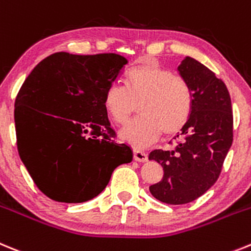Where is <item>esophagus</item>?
<instances>
[{
    "instance_id": "esophagus-1",
    "label": "esophagus",
    "mask_w": 251,
    "mask_h": 251,
    "mask_svg": "<svg viewBox=\"0 0 251 251\" xmlns=\"http://www.w3.org/2000/svg\"><path fill=\"white\" fill-rule=\"evenodd\" d=\"M134 160H136V161H140V162H145L148 161V153L144 152V151L141 150H134Z\"/></svg>"
}]
</instances>
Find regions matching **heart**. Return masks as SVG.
<instances>
[{"label": "heart", "instance_id": "b5f03b06", "mask_svg": "<svg viewBox=\"0 0 251 251\" xmlns=\"http://www.w3.org/2000/svg\"><path fill=\"white\" fill-rule=\"evenodd\" d=\"M125 86L110 85L103 107L114 123L124 125L136 112L141 116L120 131V137L135 148L146 146L162 134L174 136L187 125L194 110L190 83L151 60L131 66Z\"/></svg>", "mask_w": 251, "mask_h": 251}]
</instances>
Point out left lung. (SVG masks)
Listing matches in <instances>:
<instances>
[{
  "label": "left lung",
  "instance_id": "8db88e82",
  "mask_svg": "<svg viewBox=\"0 0 251 251\" xmlns=\"http://www.w3.org/2000/svg\"><path fill=\"white\" fill-rule=\"evenodd\" d=\"M190 83L194 110L190 120L175 137L174 150H153L149 160L164 169V176L150 193L165 204H187L206 193L218 180L232 144L231 100L226 85L193 57L179 67Z\"/></svg>",
  "mask_w": 251,
  "mask_h": 251
}]
</instances>
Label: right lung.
<instances>
[{"instance_id": "1", "label": "right lung", "mask_w": 251, "mask_h": 251, "mask_svg": "<svg viewBox=\"0 0 251 251\" xmlns=\"http://www.w3.org/2000/svg\"><path fill=\"white\" fill-rule=\"evenodd\" d=\"M127 64L117 53L50 55L31 71L15 101L17 150L36 186L58 202L98 196L112 171L132 160L116 144L103 96Z\"/></svg>"}]
</instances>
